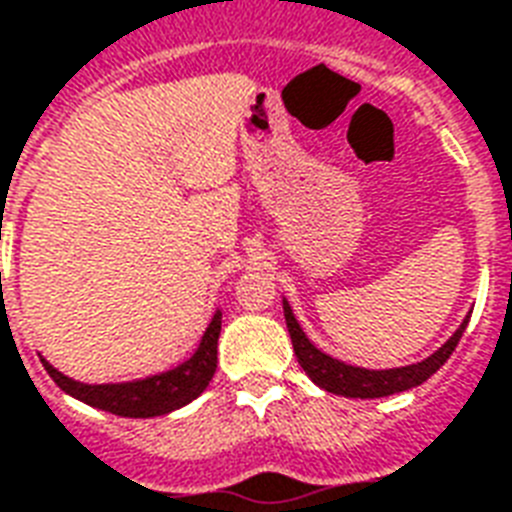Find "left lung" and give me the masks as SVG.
Masks as SVG:
<instances>
[{
    "instance_id": "1",
    "label": "left lung",
    "mask_w": 512,
    "mask_h": 512,
    "mask_svg": "<svg viewBox=\"0 0 512 512\" xmlns=\"http://www.w3.org/2000/svg\"><path fill=\"white\" fill-rule=\"evenodd\" d=\"M284 319H287V330H290L295 357H298L300 368L306 370V376L317 386H322L325 392H333V395L343 397H362V400H368V397L397 395V392H405V389H413V386L424 384V381H427L435 370H440V365L451 357V351L456 349V343L462 338L464 327L470 322V317L464 319L462 325H459V330H456L435 354H429L427 360L416 362V365H405V368L368 370L354 368V365H346V362L341 360H333L330 354L319 351L317 346L306 338V333H303V327L298 325V319L292 314V308L287 300H284Z\"/></svg>"
}]
</instances>
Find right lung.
<instances>
[{
  "instance_id": "obj_1",
  "label": "right lung",
  "mask_w": 512,
  "mask_h": 512,
  "mask_svg": "<svg viewBox=\"0 0 512 512\" xmlns=\"http://www.w3.org/2000/svg\"><path fill=\"white\" fill-rule=\"evenodd\" d=\"M222 311H217L206 327L204 338L190 360H185L177 368L158 373V376L142 378V381H126V384H83L74 378L58 373L48 360H42L50 378L56 381L66 395L83 400L85 405H93L99 411L115 413V416H128V419H150V416H163L193 403L195 397L204 392L217 370V338H220Z\"/></svg>"
}]
</instances>
